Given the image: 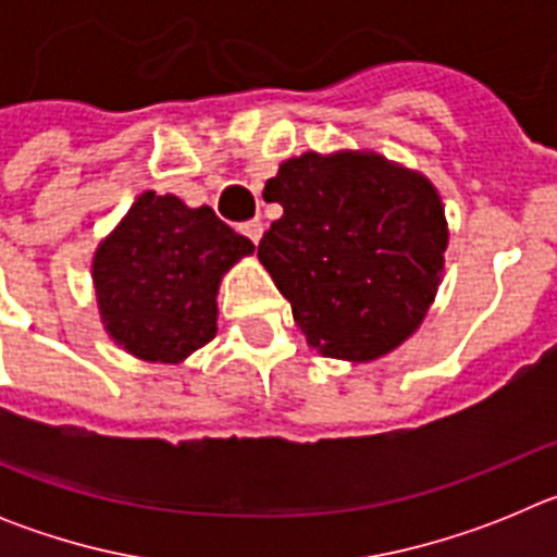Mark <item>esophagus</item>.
Returning <instances> with one entry per match:
<instances>
[{
    "mask_svg": "<svg viewBox=\"0 0 557 557\" xmlns=\"http://www.w3.org/2000/svg\"><path fill=\"white\" fill-rule=\"evenodd\" d=\"M239 231H243V234L248 236L250 243H253V245H259V239H262V231H264V225H262V220H248V223H243V225H239Z\"/></svg>",
    "mask_w": 557,
    "mask_h": 557,
    "instance_id": "1",
    "label": "esophagus"
}]
</instances>
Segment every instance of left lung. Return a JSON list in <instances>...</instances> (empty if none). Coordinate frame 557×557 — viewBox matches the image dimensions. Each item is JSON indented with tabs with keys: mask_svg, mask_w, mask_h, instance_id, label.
<instances>
[{
	"mask_svg": "<svg viewBox=\"0 0 557 557\" xmlns=\"http://www.w3.org/2000/svg\"><path fill=\"white\" fill-rule=\"evenodd\" d=\"M264 200L284 214L262 236L259 262L309 346L371 362L421 326L449 245L430 178L379 152H304L278 166Z\"/></svg>",
	"mask_w": 557,
	"mask_h": 557,
	"instance_id": "left-lung-1",
	"label": "left lung"
}]
</instances>
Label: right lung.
<instances>
[{"mask_svg": "<svg viewBox=\"0 0 557 557\" xmlns=\"http://www.w3.org/2000/svg\"><path fill=\"white\" fill-rule=\"evenodd\" d=\"M250 253L209 206L145 191L91 262L102 326L133 357L178 366L218 334L220 278Z\"/></svg>", "mask_w": 557, "mask_h": 557, "instance_id": "1", "label": "right lung"}]
</instances>
